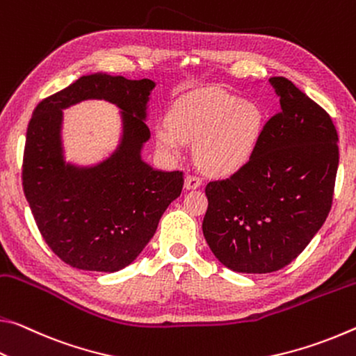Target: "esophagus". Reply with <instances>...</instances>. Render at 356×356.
<instances>
[{
    "mask_svg": "<svg viewBox=\"0 0 356 356\" xmlns=\"http://www.w3.org/2000/svg\"><path fill=\"white\" fill-rule=\"evenodd\" d=\"M202 186V179L199 177H194V175H188L184 178V189L191 191V189H197Z\"/></svg>",
    "mask_w": 356,
    "mask_h": 356,
    "instance_id": "34e87169",
    "label": "esophagus"
}]
</instances>
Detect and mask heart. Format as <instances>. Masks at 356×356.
<instances>
[{"instance_id": "heart-1", "label": "heart", "mask_w": 356, "mask_h": 356, "mask_svg": "<svg viewBox=\"0 0 356 356\" xmlns=\"http://www.w3.org/2000/svg\"><path fill=\"white\" fill-rule=\"evenodd\" d=\"M264 113L257 104L222 90L191 92L173 104L167 124L154 129L156 145L172 157L183 143L195 145V161L203 170L229 175L240 170L259 143Z\"/></svg>"}]
</instances>
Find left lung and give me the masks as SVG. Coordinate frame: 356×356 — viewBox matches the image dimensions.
Segmentation results:
<instances>
[{
	"label": "left lung",
	"instance_id": "1",
	"mask_svg": "<svg viewBox=\"0 0 356 356\" xmlns=\"http://www.w3.org/2000/svg\"><path fill=\"white\" fill-rule=\"evenodd\" d=\"M268 81L281 112L248 164L205 188L203 236L220 264L248 275L281 270L305 250L328 216L339 165L330 115L290 80Z\"/></svg>",
	"mask_w": 356,
	"mask_h": 356
}]
</instances>
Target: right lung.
<instances>
[{
    "label": "right lung",
    "instance_id": "add662e5",
    "mask_svg": "<svg viewBox=\"0 0 356 356\" xmlns=\"http://www.w3.org/2000/svg\"><path fill=\"white\" fill-rule=\"evenodd\" d=\"M149 79L96 72L44 99L28 124L23 191L40 235L64 264L115 273L131 265L156 233L167 207L183 189L181 172L143 161L151 134ZM83 100H106L120 110L119 145L96 165L67 161L62 110Z\"/></svg>",
    "mask_w": 356,
    "mask_h": 356
}]
</instances>
